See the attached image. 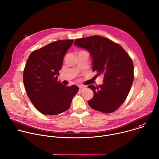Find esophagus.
I'll list each match as a JSON object with an SVG mask.
<instances>
[{"label":"esophagus","mask_w":159,"mask_h":159,"mask_svg":"<svg viewBox=\"0 0 159 159\" xmlns=\"http://www.w3.org/2000/svg\"><path fill=\"white\" fill-rule=\"evenodd\" d=\"M85 88H86V87H85V86H82V85H81V86H80V87H79V89H80V91H82V90H84Z\"/></svg>","instance_id":"obj_1"}]
</instances>
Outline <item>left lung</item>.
Masks as SVG:
<instances>
[{"label": "left lung", "mask_w": 159, "mask_h": 159, "mask_svg": "<svg viewBox=\"0 0 159 159\" xmlns=\"http://www.w3.org/2000/svg\"><path fill=\"white\" fill-rule=\"evenodd\" d=\"M74 44L90 52L96 77H104L103 84L88 86L93 92L88 101L90 107L106 114L116 111L125 100L134 81L132 59L119 44L99 35L77 39Z\"/></svg>", "instance_id": "8db88e82"}]
</instances>
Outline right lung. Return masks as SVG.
<instances>
[{"label": "right lung", "instance_id": "1", "mask_svg": "<svg viewBox=\"0 0 159 159\" xmlns=\"http://www.w3.org/2000/svg\"><path fill=\"white\" fill-rule=\"evenodd\" d=\"M74 40L51 42L33 51L23 74L27 94L34 107L45 115L56 116L69 109L78 92L75 85H64L57 80L63 59Z\"/></svg>", "mask_w": 159, "mask_h": 159}]
</instances>
